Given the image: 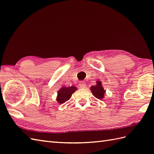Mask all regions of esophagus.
Wrapping results in <instances>:
<instances>
[{"instance_id":"34e87169","label":"esophagus","mask_w":154,"mask_h":154,"mask_svg":"<svg viewBox=\"0 0 154 154\" xmlns=\"http://www.w3.org/2000/svg\"><path fill=\"white\" fill-rule=\"evenodd\" d=\"M85 83L84 82H83V81H82V82H80V83H79V86H80V88H85Z\"/></svg>"}]
</instances>
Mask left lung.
<instances>
[{
    "label": "left lung",
    "mask_w": 154,
    "mask_h": 154,
    "mask_svg": "<svg viewBox=\"0 0 154 154\" xmlns=\"http://www.w3.org/2000/svg\"><path fill=\"white\" fill-rule=\"evenodd\" d=\"M91 91L97 99H102L104 96V93H105V91L102 87L101 85V82L100 81L97 82V85H92L91 88Z\"/></svg>",
    "instance_id": "left-lung-1"
}]
</instances>
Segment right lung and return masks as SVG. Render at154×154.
<instances>
[{
  "instance_id": "add662e5",
  "label": "right lung",
  "mask_w": 154,
  "mask_h": 154,
  "mask_svg": "<svg viewBox=\"0 0 154 154\" xmlns=\"http://www.w3.org/2000/svg\"><path fill=\"white\" fill-rule=\"evenodd\" d=\"M76 88L75 86H70V87H62L57 92V100L60 104H63L71 97L72 93L76 91Z\"/></svg>"
}]
</instances>
